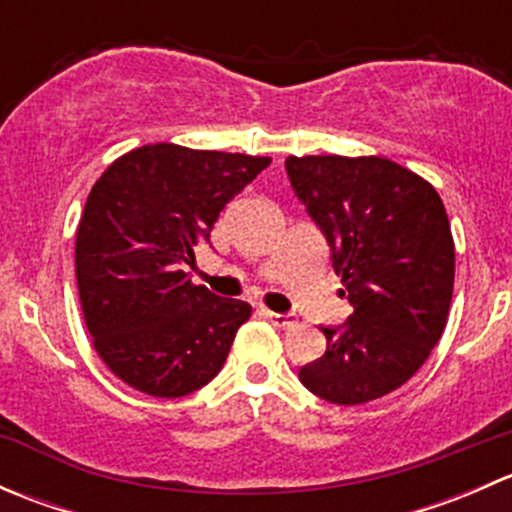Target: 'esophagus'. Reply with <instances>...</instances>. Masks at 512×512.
<instances>
[{"mask_svg":"<svg viewBox=\"0 0 512 512\" xmlns=\"http://www.w3.org/2000/svg\"><path fill=\"white\" fill-rule=\"evenodd\" d=\"M262 314H265L267 319H270L275 327H282V329H289L297 324V319L292 317V314H277V312H270V309H262Z\"/></svg>","mask_w":512,"mask_h":512,"instance_id":"esophagus-1","label":"esophagus"}]
</instances>
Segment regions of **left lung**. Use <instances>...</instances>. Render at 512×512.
<instances>
[{
	"label": "left lung",
	"mask_w": 512,
	"mask_h": 512,
	"mask_svg": "<svg viewBox=\"0 0 512 512\" xmlns=\"http://www.w3.org/2000/svg\"><path fill=\"white\" fill-rule=\"evenodd\" d=\"M285 165L354 307L342 327L322 329L327 352L299 381L339 406L381 399L421 369L446 329L456 247L441 195L379 156H289Z\"/></svg>",
	"instance_id": "obj_1"
}]
</instances>
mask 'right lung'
Wrapping results in <instances>:
<instances>
[{
	"label": "right lung",
	"instance_id": "right-lung-1",
	"mask_svg": "<svg viewBox=\"0 0 512 512\" xmlns=\"http://www.w3.org/2000/svg\"><path fill=\"white\" fill-rule=\"evenodd\" d=\"M270 160L151 143L94 183L76 230V285L96 352L123 384L178 399L223 369L252 307L193 285L185 265Z\"/></svg>",
	"mask_w": 512,
	"mask_h": 512
}]
</instances>
